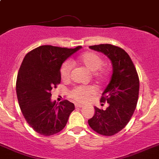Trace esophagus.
<instances>
[{"mask_svg": "<svg viewBox=\"0 0 159 159\" xmlns=\"http://www.w3.org/2000/svg\"><path fill=\"white\" fill-rule=\"evenodd\" d=\"M84 106V105H83V104H78V103H76V104H75V108H82V107Z\"/></svg>", "mask_w": 159, "mask_h": 159, "instance_id": "obj_1", "label": "esophagus"}]
</instances>
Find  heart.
I'll list each match as a JSON object with an SVG mask.
<instances>
[{
    "label": "heart",
    "instance_id": "heart-1",
    "mask_svg": "<svg viewBox=\"0 0 159 159\" xmlns=\"http://www.w3.org/2000/svg\"><path fill=\"white\" fill-rule=\"evenodd\" d=\"M80 63L85 66L89 70L93 72V78L97 81H101L106 76V70L103 69V58L97 53L88 51L83 53L78 58ZM72 71V63L70 61H65L60 67V76L63 81L69 80ZM96 93V89L93 86H75L69 91V96L78 102H85L91 96Z\"/></svg>",
    "mask_w": 159,
    "mask_h": 159
}]
</instances>
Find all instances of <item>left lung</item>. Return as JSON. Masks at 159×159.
Masks as SVG:
<instances>
[{
	"mask_svg": "<svg viewBox=\"0 0 159 159\" xmlns=\"http://www.w3.org/2000/svg\"><path fill=\"white\" fill-rule=\"evenodd\" d=\"M89 48L107 55L113 68L110 82L101 98V103H108V108L103 110L95 107V114L88 123L100 135L111 136L128 124L136 108L139 91L138 73L122 48L108 43L89 46Z\"/></svg>",
	"mask_w": 159,
	"mask_h": 159,
	"instance_id": "obj_1",
	"label": "left lung"
}]
</instances>
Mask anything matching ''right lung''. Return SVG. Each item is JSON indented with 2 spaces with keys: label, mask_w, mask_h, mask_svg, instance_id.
<instances>
[{
  "label": "right lung",
  "mask_w": 159,
  "mask_h": 159,
  "mask_svg": "<svg viewBox=\"0 0 159 159\" xmlns=\"http://www.w3.org/2000/svg\"><path fill=\"white\" fill-rule=\"evenodd\" d=\"M81 48L40 46L23 60L16 85L17 99L27 123L40 135L50 136L62 131L75 108L67 100L51 102V89L61 82L62 64Z\"/></svg>",
  "instance_id": "obj_1"
}]
</instances>
